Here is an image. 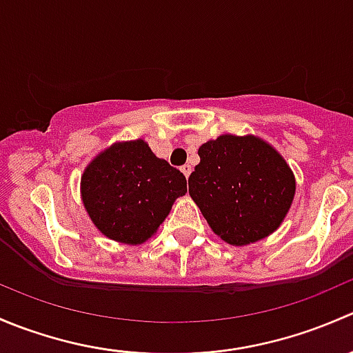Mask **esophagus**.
Instances as JSON below:
<instances>
[{
	"label": "esophagus",
	"instance_id": "34e87169",
	"mask_svg": "<svg viewBox=\"0 0 353 353\" xmlns=\"http://www.w3.org/2000/svg\"><path fill=\"white\" fill-rule=\"evenodd\" d=\"M191 170H193V169H191V165H190V163H186V165H183V167H181V172H183L184 176H186V177H190Z\"/></svg>",
	"mask_w": 353,
	"mask_h": 353
}]
</instances>
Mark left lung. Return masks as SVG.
<instances>
[{
  "label": "left lung",
  "mask_w": 353,
  "mask_h": 353,
  "mask_svg": "<svg viewBox=\"0 0 353 353\" xmlns=\"http://www.w3.org/2000/svg\"><path fill=\"white\" fill-rule=\"evenodd\" d=\"M198 155L190 196L220 239L248 245L282 225L295 196V176L268 141L220 134L203 143Z\"/></svg>",
  "instance_id": "obj_1"
}]
</instances>
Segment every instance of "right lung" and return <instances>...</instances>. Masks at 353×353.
<instances>
[{
  "instance_id": "right-lung-1",
  "label": "right lung",
  "mask_w": 353,
  "mask_h": 353,
  "mask_svg": "<svg viewBox=\"0 0 353 353\" xmlns=\"http://www.w3.org/2000/svg\"><path fill=\"white\" fill-rule=\"evenodd\" d=\"M186 191L183 172L140 138L117 141L94 157L80 181L92 223L109 239L130 245L150 239Z\"/></svg>"
}]
</instances>
